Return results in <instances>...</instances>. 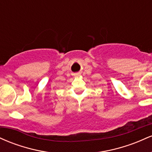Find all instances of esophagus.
<instances>
[{"instance_id": "obj_1", "label": "esophagus", "mask_w": 152, "mask_h": 152, "mask_svg": "<svg viewBox=\"0 0 152 152\" xmlns=\"http://www.w3.org/2000/svg\"><path fill=\"white\" fill-rule=\"evenodd\" d=\"M74 76H78V74H74Z\"/></svg>"}]
</instances>
